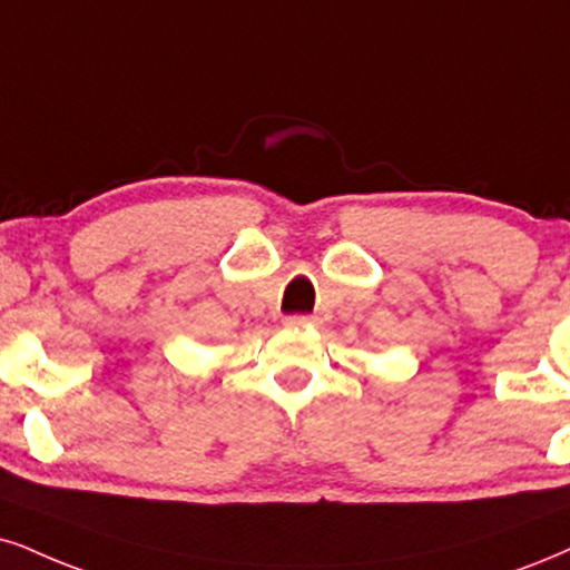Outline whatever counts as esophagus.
I'll use <instances>...</instances> for the list:
<instances>
[{
  "label": "esophagus",
  "instance_id": "obj_1",
  "mask_svg": "<svg viewBox=\"0 0 570 570\" xmlns=\"http://www.w3.org/2000/svg\"><path fill=\"white\" fill-rule=\"evenodd\" d=\"M285 327H306V325H317V317H308V314H291L285 317Z\"/></svg>",
  "mask_w": 570,
  "mask_h": 570
}]
</instances>
